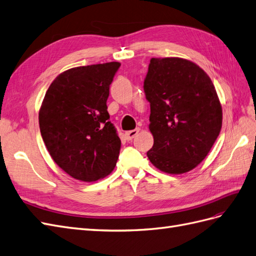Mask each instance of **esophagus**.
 Listing matches in <instances>:
<instances>
[{
    "mask_svg": "<svg viewBox=\"0 0 256 256\" xmlns=\"http://www.w3.org/2000/svg\"><path fill=\"white\" fill-rule=\"evenodd\" d=\"M140 132V128H135V130H128V132L126 133V140H132L134 137L138 134Z\"/></svg>",
    "mask_w": 256,
    "mask_h": 256,
    "instance_id": "obj_1",
    "label": "esophagus"
}]
</instances>
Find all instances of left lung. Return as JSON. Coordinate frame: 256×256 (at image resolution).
Returning <instances> with one entry per match:
<instances>
[{"mask_svg":"<svg viewBox=\"0 0 256 256\" xmlns=\"http://www.w3.org/2000/svg\"><path fill=\"white\" fill-rule=\"evenodd\" d=\"M144 90L154 135L148 159L168 174L190 171L208 156L222 128V106L211 78L182 58H152Z\"/></svg>","mask_w":256,"mask_h":256,"instance_id":"8db88e82","label":"left lung"}]
</instances>
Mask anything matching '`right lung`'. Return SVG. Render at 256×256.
I'll use <instances>...</instances> for the list:
<instances>
[{
    "mask_svg": "<svg viewBox=\"0 0 256 256\" xmlns=\"http://www.w3.org/2000/svg\"><path fill=\"white\" fill-rule=\"evenodd\" d=\"M120 62L72 68L50 85L38 112L42 138L57 166L72 178L95 182L112 172L121 140L107 111Z\"/></svg>",
    "mask_w": 256,
    "mask_h": 256,
    "instance_id": "1",
    "label": "right lung"
}]
</instances>
